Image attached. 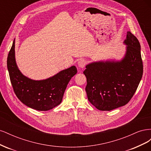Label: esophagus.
<instances>
[{"mask_svg": "<svg viewBox=\"0 0 151 151\" xmlns=\"http://www.w3.org/2000/svg\"><path fill=\"white\" fill-rule=\"evenodd\" d=\"M86 63H87L86 60H83V59H81V60H79L78 63H77V64H78V66H79V67L83 68V67H84V66L86 65Z\"/></svg>", "mask_w": 151, "mask_h": 151, "instance_id": "obj_1", "label": "esophagus"}]
</instances>
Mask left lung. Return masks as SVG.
Segmentation results:
<instances>
[{
	"label": "left lung",
	"instance_id": "8db88e82",
	"mask_svg": "<svg viewBox=\"0 0 151 151\" xmlns=\"http://www.w3.org/2000/svg\"><path fill=\"white\" fill-rule=\"evenodd\" d=\"M124 56L91 62L83 72L87 79L86 91L89 102L101 111H110L129 102L143 74L140 45L130 31L123 42Z\"/></svg>",
	"mask_w": 151,
	"mask_h": 151
}]
</instances>
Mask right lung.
I'll use <instances>...</instances> for the list:
<instances>
[{
  "label": "right lung",
  "mask_w": 151,
  "mask_h": 151,
  "mask_svg": "<svg viewBox=\"0 0 151 151\" xmlns=\"http://www.w3.org/2000/svg\"><path fill=\"white\" fill-rule=\"evenodd\" d=\"M7 65L18 99L27 106L38 111H48L60 104L68 82L77 72L76 66L73 65L46 79H29L22 74L17 65L15 39L8 54Z\"/></svg>",
  "instance_id": "1"
}]
</instances>
